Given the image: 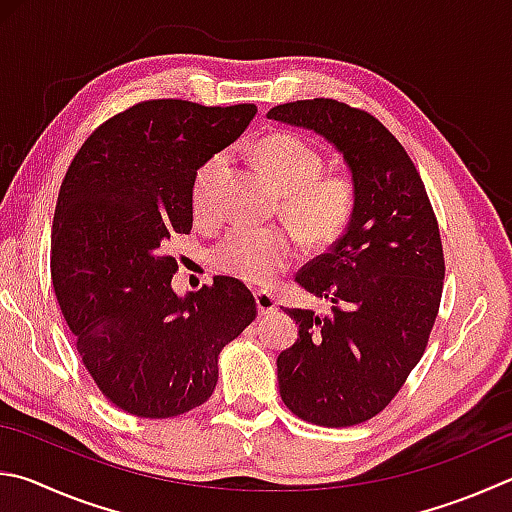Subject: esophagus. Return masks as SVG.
Returning a JSON list of instances; mask_svg holds the SVG:
<instances>
[{
	"label": "esophagus",
	"mask_w": 512,
	"mask_h": 512,
	"mask_svg": "<svg viewBox=\"0 0 512 512\" xmlns=\"http://www.w3.org/2000/svg\"><path fill=\"white\" fill-rule=\"evenodd\" d=\"M255 304H257V313L259 315H271L277 311V302L271 293L266 291H257L255 293Z\"/></svg>",
	"instance_id": "esophagus-1"
}]
</instances>
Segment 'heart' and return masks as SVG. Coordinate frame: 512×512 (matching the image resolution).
<instances>
[{
  "instance_id": "1",
  "label": "heart",
  "mask_w": 512,
  "mask_h": 512,
  "mask_svg": "<svg viewBox=\"0 0 512 512\" xmlns=\"http://www.w3.org/2000/svg\"><path fill=\"white\" fill-rule=\"evenodd\" d=\"M259 170L282 197V215L306 244H327L345 228L353 206L347 176L322 172L320 154L291 134H271L255 147ZM230 152H217L194 174L192 203L197 215L215 206L221 181L228 174ZM295 257L293 239L280 230L230 228L212 248V262L246 284H268Z\"/></svg>"
}]
</instances>
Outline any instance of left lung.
<instances>
[{"label": "left lung", "instance_id": "8db88e82", "mask_svg": "<svg viewBox=\"0 0 512 512\" xmlns=\"http://www.w3.org/2000/svg\"><path fill=\"white\" fill-rule=\"evenodd\" d=\"M266 116L336 147L353 188L342 237L295 275L333 313L286 309L297 340L277 356L282 401L313 425H358L385 410L423 356L445 275L439 224L412 159L367 111L315 98Z\"/></svg>", "mask_w": 512, "mask_h": 512}]
</instances>
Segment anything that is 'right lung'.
<instances>
[{"mask_svg": "<svg viewBox=\"0 0 512 512\" xmlns=\"http://www.w3.org/2000/svg\"><path fill=\"white\" fill-rule=\"evenodd\" d=\"M255 114L147 100L102 123L64 176L53 288L91 378L129 414L170 418L206 403L221 349L255 320L253 293L232 277L176 295L167 255L192 230L194 174Z\"/></svg>", "mask_w": 512, "mask_h": 512, "instance_id": "obj_1", "label": "right lung"}]
</instances>
